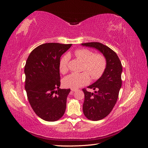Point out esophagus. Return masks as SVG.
<instances>
[{
	"mask_svg": "<svg viewBox=\"0 0 148 148\" xmlns=\"http://www.w3.org/2000/svg\"><path fill=\"white\" fill-rule=\"evenodd\" d=\"M71 91H73V92H74V91H77V89H71Z\"/></svg>",
	"mask_w": 148,
	"mask_h": 148,
	"instance_id": "esophagus-1",
	"label": "esophagus"
}]
</instances>
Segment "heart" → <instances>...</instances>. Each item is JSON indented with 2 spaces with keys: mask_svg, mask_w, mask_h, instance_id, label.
<instances>
[{
  "mask_svg": "<svg viewBox=\"0 0 148 148\" xmlns=\"http://www.w3.org/2000/svg\"><path fill=\"white\" fill-rule=\"evenodd\" d=\"M75 54L78 59L84 62L83 71L80 73H71L63 80V84L66 88L77 89L90 82V77L93 79L99 78L104 72L106 67L105 57L101 53H95L87 49H79L76 50ZM70 56L65 54L62 57L59 63L60 71L62 73L68 71V63Z\"/></svg>",
  "mask_w": 148,
  "mask_h": 148,
  "instance_id": "obj_1",
  "label": "heart"
}]
</instances>
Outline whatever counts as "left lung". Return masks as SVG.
Returning a JSON list of instances; mask_svg holds the SVG:
<instances>
[{
    "label": "left lung",
    "mask_w": 148,
    "mask_h": 148,
    "mask_svg": "<svg viewBox=\"0 0 148 148\" xmlns=\"http://www.w3.org/2000/svg\"><path fill=\"white\" fill-rule=\"evenodd\" d=\"M82 45L97 49L106 60L104 72L95 83L88 87L97 91L93 93L83 89V113L88 119L97 121L107 117L117 102L122 86V66L117 53L107 46L97 42L83 43Z\"/></svg>",
    "instance_id": "1"
}]
</instances>
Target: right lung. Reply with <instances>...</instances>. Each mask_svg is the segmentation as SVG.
<instances>
[{
	"label": "right lung",
	"mask_w": 148,
	"mask_h": 148,
	"mask_svg": "<svg viewBox=\"0 0 148 148\" xmlns=\"http://www.w3.org/2000/svg\"><path fill=\"white\" fill-rule=\"evenodd\" d=\"M72 44L46 43L36 47L25 66V89L38 117L54 122L64 115L70 89H60V57Z\"/></svg>",
	"instance_id": "add662e5"
}]
</instances>
